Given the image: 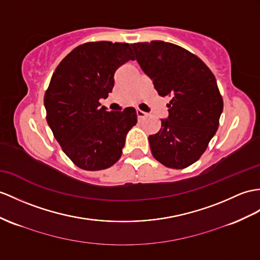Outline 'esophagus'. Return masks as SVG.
Returning <instances> with one entry per match:
<instances>
[{
	"instance_id": "1",
	"label": "esophagus",
	"mask_w": 260,
	"mask_h": 260,
	"mask_svg": "<svg viewBox=\"0 0 260 260\" xmlns=\"http://www.w3.org/2000/svg\"><path fill=\"white\" fill-rule=\"evenodd\" d=\"M137 117L138 119H143L144 117H147V113L142 110H137Z\"/></svg>"
}]
</instances>
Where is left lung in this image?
Here are the masks:
<instances>
[{"mask_svg": "<svg viewBox=\"0 0 260 260\" xmlns=\"http://www.w3.org/2000/svg\"><path fill=\"white\" fill-rule=\"evenodd\" d=\"M137 61L153 81L157 93L171 97L169 118L149 137L152 155L170 169H185L198 161L216 134L223 98L205 62L172 43L132 44Z\"/></svg>", "mask_w": 260, "mask_h": 260, "instance_id": "left-lung-1", "label": "left lung"}]
</instances>
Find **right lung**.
<instances>
[{
    "mask_svg": "<svg viewBox=\"0 0 260 260\" xmlns=\"http://www.w3.org/2000/svg\"><path fill=\"white\" fill-rule=\"evenodd\" d=\"M135 60L128 43L88 42L56 67L44 96L47 123L75 166L100 171L122 154L125 136L137 123L132 107L106 111L100 99L111 92L117 69Z\"/></svg>",
    "mask_w": 260,
    "mask_h": 260,
    "instance_id": "1",
    "label": "right lung"
}]
</instances>
